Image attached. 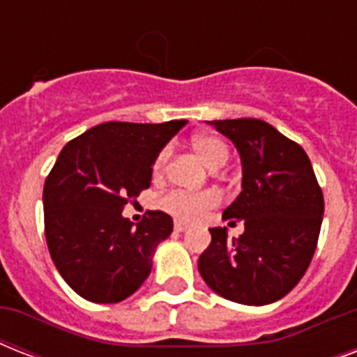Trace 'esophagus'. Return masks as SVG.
I'll list each match as a JSON object with an SVG mask.
<instances>
[{
	"label": "esophagus",
	"mask_w": 357,
	"mask_h": 357,
	"mask_svg": "<svg viewBox=\"0 0 357 357\" xmlns=\"http://www.w3.org/2000/svg\"><path fill=\"white\" fill-rule=\"evenodd\" d=\"M174 229H176V231H187V229H189V224L181 222V220H176V222H174Z\"/></svg>",
	"instance_id": "obj_1"
}]
</instances>
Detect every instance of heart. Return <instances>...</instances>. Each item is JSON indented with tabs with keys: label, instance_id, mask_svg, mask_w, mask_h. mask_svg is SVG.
<instances>
[{
	"label": "heart",
	"instance_id": "obj_1",
	"mask_svg": "<svg viewBox=\"0 0 357 357\" xmlns=\"http://www.w3.org/2000/svg\"><path fill=\"white\" fill-rule=\"evenodd\" d=\"M192 150L196 151V155L200 157L202 162L206 165L209 170H218L228 162L229 151L228 146L224 144L222 140L217 137H209V135H200L192 140ZM168 155L170 150L165 148L157 153L151 172L155 178H161L167 168ZM218 204V195L206 190V192H198V195H189V192H168L161 200V207L165 211L172 213L174 217L181 218V220H196L200 218V215L207 209H211Z\"/></svg>",
	"mask_w": 357,
	"mask_h": 357
}]
</instances>
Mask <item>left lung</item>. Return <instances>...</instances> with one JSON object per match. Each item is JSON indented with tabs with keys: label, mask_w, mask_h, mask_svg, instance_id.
Returning <instances> with one entry per match:
<instances>
[{
	"label": "left lung",
	"mask_w": 357,
	"mask_h": 357,
	"mask_svg": "<svg viewBox=\"0 0 357 357\" xmlns=\"http://www.w3.org/2000/svg\"><path fill=\"white\" fill-rule=\"evenodd\" d=\"M241 155V195L222 213L244 222L243 235L211 228L198 259L204 282L222 298L266 305L302 280L321 234L324 198L307 153L274 126L257 119L207 122Z\"/></svg>",
	"instance_id": "8db88e82"
}]
</instances>
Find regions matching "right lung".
Masks as SVG:
<instances>
[{
    "instance_id": "1",
    "label": "right lung",
    "mask_w": 357,
    "mask_h": 357,
    "mask_svg": "<svg viewBox=\"0 0 357 357\" xmlns=\"http://www.w3.org/2000/svg\"><path fill=\"white\" fill-rule=\"evenodd\" d=\"M185 123L105 122L59 153L42 195L47 248L64 282L89 302H122L150 276L172 218L148 211L133 224L122 211L150 187L157 153Z\"/></svg>"
}]
</instances>
